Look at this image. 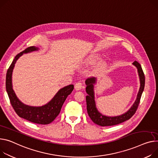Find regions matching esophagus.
<instances>
[{"instance_id":"esophagus-1","label":"esophagus","mask_w":158,"mask_h":158,"mask_svg":"<svg viewBox=\"0 0 158 158\" xmlns=\"http://www.w3.org/2000/svg\"><path fill=\"white\" fill-rule=\"evenodd\" d=\"M83 87H84L83 83L81 81H78V82L76 83L75 85V89H76V90H80Z\"/></svg>"}]
</instances>
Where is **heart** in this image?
<instances>
[{
    "mask_svg": "<svg viewBox=\"0 0 158 158\" xmlns=\"http://www.w3.org/2000/svg\"><path fill=\"white\" fill-rule=\"evenodd\" d=\"M98 58H99V57H98V55H94V56H91V57L89 59V60H88V63H89L90 64L94 63L96 61V60H98ZM104 66V63H102V64H101L98 67V68H97L96 70H100V69H101L102 68H103Z\"/></svg>",
    "mask_w": 158,
    "mask_h": 158,
    "instance_id": "obj_1",
    "label": "heart"
}]
</instances>
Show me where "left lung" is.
Returning <instances> with one entry per match:
<instances>
[{"mask_svg":"<svg viewBox=\"0 0 158 158\" xmlns=\"http://www.w3.org/2000/svg\"><path fill=\"white\" fill-rule=\"evenodd\" d=\"M133 64L135 65L138 69V73L140 81V87L137 95V99L135 101L134 104H133L127 113L122 115L114 117H109L101 114L98 110H97V109L95 107L94 95V84L95 83V78L92 77L89 78L86 80V92L88 94V95L86 96L87 110L89 117L94 123L100 125L101 127L113 126L123 123L124 121L130 119L135 113L138 108L139 104L140 103L141 96L145 86V76L140 64L137 61L135 60V61L133 63Z\"/></svg>","mask_w":158,"mask_h":158,"instance_id":"8db88e82","label":"left lung"}]
</instances>
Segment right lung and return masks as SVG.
Here are the masks:
<instances>
[{
  "label": "right lung",
  "mask_w": 158,
  "mask_h": 158,
  "mask_svg": "<svg viewBox=\"0 0 158 158\" xmlns=\"http://www.w3.org/2000/svg\"><path fill=\"white\" fill-rule=\"evenodd\" d=\"M37 50H38L37 47L31 46L27 47L26 49L16 56L7 71L6 87L10 102L15 112L19 117L34 123L47 125L52 122L59 115L67 97L74 89V86L73 85H69L68 86L60 89L49 102L42 107H31L21 102L17 98L12 87V72H13L17 59L23 53H27Z\"/></svg>",
  "instance_id": "1"
}]
</instances>
